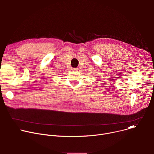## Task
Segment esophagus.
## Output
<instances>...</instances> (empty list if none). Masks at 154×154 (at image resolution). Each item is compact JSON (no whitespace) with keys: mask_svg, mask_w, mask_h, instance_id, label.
<instances>
[{"mask_svg":"<svg viewBox=\"0 0 154 154\" xmlns=\"http://www.w3.org/2000/svg\"><path fill=\"white\" fill-rule=\"evenodd\" d=\"M71 70L72 71H77V68H71Z\"/></svg>","mask_w":154,"mask_h":154,"instance_id":"obj_1","label":"esophagus"}]
</instances>
